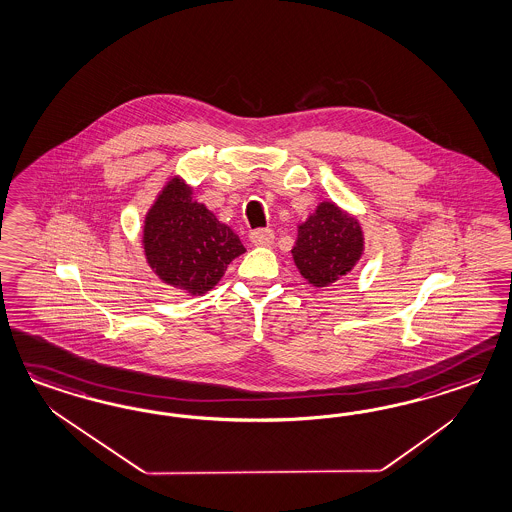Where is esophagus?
Instances as JSON below:
<instances>
[{
    "mask_svg": "<svg viewBox=\"0 0 512 512\" xmlns=\"http://www.w3.org/2000/svg\"><path fill=\"white\" fill-rule=\"evenodd\" d=\"M275 241V233L271 230H256L250 233V243L254 247H271Z\"/></svg>",
    "mask_w": 512,
    "mask_h": 512,
    "instance_id": "obj_1",
    "label": "esophagus"
}]
</instances>
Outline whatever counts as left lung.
<instances>
[{"mask_svg": "<svg viewBox=\"0 0 512 512\" xmlns=\"http://www.w3.org/2000/svg\"><path fill=\"white\" fill-rule=\"evenodd\" d=\"M365 237L360 220L333 201H320L297 224L292 258L299 275L314 288L341 281L362 260Z\"/></svg>", "mask_w": 512, "mask_h": 512, "instance_id": "obj_1", "label": "left lung"}]
</instances>
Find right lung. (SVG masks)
Returning a JSON list of instances; mask_svg holds the SVG:
<instances>
[{"instance_id": "obj_1", "label": "right lung", "mask_w": 512, "mask_h": 512, "mask_svg": "<svg viewBox=\"0 0 512 512\" xmlns=\"http://www.w3.org/2000/svg\"><path fill=\"white\" fill-rule=\"evenodd\" d=\"M145 260L160 281L188 296H203L241 256L239 235L194 199V186L173 175L143 220Z\"/></svg>"}]
</instances>
